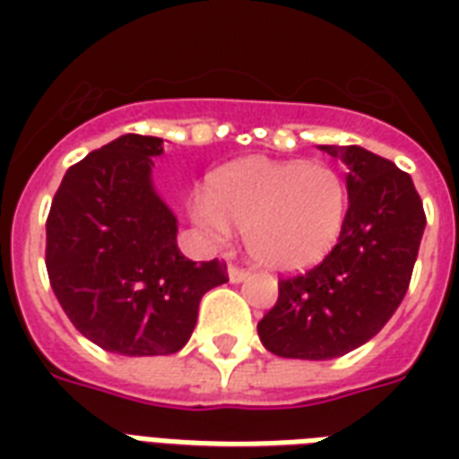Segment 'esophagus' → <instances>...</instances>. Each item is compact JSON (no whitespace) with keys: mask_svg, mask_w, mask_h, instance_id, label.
I'll use <instances>...</instances> for the list:
<instances>
[{"mask_svg":"<svg viewBox=\"0 0 459 459\" xmlns=\"http://www.w3.org/2000/svg\"><path fill=\"white\" fill-rule=\"evenodd\" d=\"M250 273L246 268H238V265H229V278L230 282H243V280L248 278Z\"/></svg>","mask_w":459,"mask_h":459,"instance_id":"1","label":"esophagus"}]
</instances>
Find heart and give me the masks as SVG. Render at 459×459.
<instances>
[{
    "instance_id": "1",
    "label": "heart",
    "mask_w": 459,
    "mask_h": 459,
    "mask_svg": "<svg viewBox=\"0 0 459 459\" xmlns=\"http://www.w3.org/2000/svg\"><path fill=\"white\" fill-rule=\"evenodd\" d=\"M349 186L334 167L250 157L216 171L194 219L209 233L246 230V248L270 270H302L332 253L344 230Z\"/></svg>"
}]
</instances>
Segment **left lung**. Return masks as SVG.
Returning <instances> with one entry per match:
<instances>
[{
  "instance_id": "8db88e82",
  "label": "left lung",
  "mask_w": 459,
  "mask_h": 459,
  "mask_svg": "<svg viewBox=\"0 0 459 459\" xmlns=\"http://www.w3.org/2000/svg\"><path fill=\"white\" fill-rule=\"evenodd\" d=\"M344 161L349 211L337 246L302 275L280 278L278 302L258 322L273 354L325 361L376 337L411 285L425 229L413 179L364 147L322 144Z\"/></svg>"
}]
</instances>
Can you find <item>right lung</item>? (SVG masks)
I'll return each mask as SVG.
<instances>
[{"mask_svg":"<svg viewBox=\"0 0 459 459\" xmlns=\"http://www.w3.org/2000/svg\"><path fill=\"white\" fill-rule=\"evenodd\" d=\"M160 137L122 134L65 171L46 219V270L74 327L105 351H179L201 298L229 280L219 258L194 263L152 186Z\"/></svg>","mask_w":459,"mask_h":459,"instance_id":"right-lung-1","label":"right lung"}]
</instances>
